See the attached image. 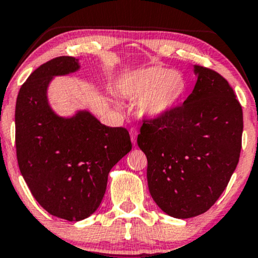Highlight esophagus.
<instances>
[{"label": "esophagus", "mask_w": 258, "mask_h": 258, "mask_svg": "<svg viewBox=\"0 0 258 258\" xmlns=\"http://www.w3.org/2000/svg\"><path fill=\"white\" fill-rule=\"evenodd\" d=\"M130 136H131L132 143L136 144V142H137V136H138V131H137L135 127H132V128L130 130Z\"/></svg>", "instance_id": "1"}]
</instances>
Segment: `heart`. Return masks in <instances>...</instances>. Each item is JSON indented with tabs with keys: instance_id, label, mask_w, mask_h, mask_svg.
Returning <instances> with one entry per match:
<instances>
[{
	"instance_id": "obj_1",
	"label": "heart",
	"mask_w": 258,
	"mask_h": 258,
	"mask_svg": "<svg viewBox=\"0 0 258 258\" xmlns=\"http://www.w3.org/2000/svg\"><path fill=\"white\" fill-rule=\"evenodd\" d=\"M119 93L130 100H140L139 108L150 118L167 114L183 97L185 81L177 72L152 67L136 71L120 81Z\"/></svg>"
}]
</instances>
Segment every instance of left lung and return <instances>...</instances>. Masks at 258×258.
<instances>
[{"mask_svg": "<svg viewBox=\"0 0 258 258\" xmlns=\"http://www.w3.org/2000/svg\"><path fill=\"white\" fill-rule=\"evenodd\" d=\"M198 75L183 105L144 120L138 146L147 158L149 190L164 212L191 218L223 194L239 160L243 111L228 81L210 68Z\"/></svg>", "mask_w": 258, "mask_h": 258, "instance_id": "left-lung-1", "label": "left lung"}]
</instances>
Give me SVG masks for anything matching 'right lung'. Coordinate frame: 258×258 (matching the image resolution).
<instances>
[{"instance_id":"right-lung-1","label":"right lung","mask_w":258,"mask_h":258,"mask_svg":"<svg viewBox=\"0 0 258 258\" xmlns=\"http://www.w3.org/2000/svg\"><path fill=\"white\" fill-rule=\"evenodd\" d=\"M79 70L73 56H59L36 68L20 88L15 144L20 171L37 203L70 222L87 218L104 198L109 171L131 151L123 127L102 125L89 112L57 116L47 101L54 75Z\"/></svg>"}]
</instances>
